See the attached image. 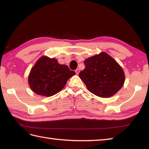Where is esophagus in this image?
<instances>
[{
	"label": "esophagus",
	"mask_w": 149,
	"mask_h": 149,
	"mask_svg": "<svg viewBox=\"0 0 149 149\" xmlns=\"http://www.w3.org/2000/svg\"><path fill=\"white\" fill-rule=\"evenodd\" d=\"M75 73H76L77 74H79V72H80V70L79 69V68H77L76 70H75Z\"/></svg>",
	"instance_id": "esophagus-1"
}]
</instances>
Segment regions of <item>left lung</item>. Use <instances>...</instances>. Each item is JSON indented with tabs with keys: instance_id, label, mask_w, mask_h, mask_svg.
I'll use <instances>...</instances> for the list:
<instances>
[{
	"instance_id": "1",
	"label": "left lung",
	"mask_w": 149,
	"mask_h": 149,
	"mask_svg": "<svg viewBox=\"0 0 149 149\" xmlns=\"http://www.w3.org/2000/svg\"><path fill=\"white\" fill-rule=\"evenodd\" d=\"M85 68L79 76L90 92L100 97L113 96L124 83L122 68L115 59L105 52L86 59Z\"/></svg>"
}]
</instances>
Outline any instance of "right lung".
<instances>
[{"instance_id": "obj_1", "label": "right lung", "mask_w": 149, "mask_h": 149, "mask_svg": "<svg viewBox=\"0 0 149 149\" xmlns=\"http://www.w3.org/2000/svg\"><path fill=\"white\" fill-rule=\"evenodd\" d=\"M75 74L74 71L68 66L60 65L57 59L43 56L31 69L28 80L34 92L50 97L61 91L69 78Z\"/></svg>"}]
</instances>
